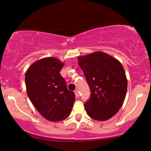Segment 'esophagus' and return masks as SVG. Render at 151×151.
Instances as JSON below:
<instances>
[{
	"instance_id": "1",
	"label": "esophagus",
	"mask_w": 151,
	"mask_h": 151,
	"mask_svg": "<svg viewBox=\"0 0 151 151\" xmlns=\"http://www.w3.org/2000/svg\"><path fill=\"white\" fill-rule=\"evenodd\" d=\"M74 93H75V96H76V97H79V92H78V90H74Z\"/></svg>"
}]
</instances>
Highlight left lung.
I'll return each mask as SVG.
<instances>
[{
    "instance_id": "1",
    "label": "left lung",
    "mask_w": 151,
    "mask_h": 151,
    "mask_svg": "<svg viewBox=\"0 0 151 151\" xmlns=\"http://www.w3.org/2000/svg\"><path fill=\"white\" fill-rule=\"evenodd\" d=\"M89 86L90 96L85 109L92 119L106 121L123 105L127 91V79L122 63L101 52L78 57Z\"/></svg>"
}]
</instances>
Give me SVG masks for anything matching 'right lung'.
<instances>
[{"instance_id": "right-lung-1", "label": "right lung", "mask_w": 151, "mask_h": 151, "mask_svg": "<svg viewBox=\"0 0 151 151\" xmlns=\"http://www.w3.org/2000/svg\"><path fill=\"white\" fill-rule=\"evenodd\" d=\"M58 59L47 57L36 61L25 74V85L30 101L39 113L51 122L66 119L75 101L60 71L63 66Z\"/></svg>"}]
</instances>
